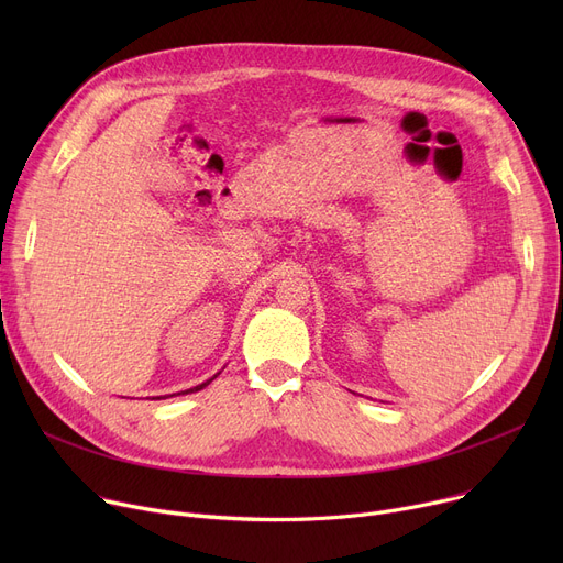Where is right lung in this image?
Masks as SVG:
<instances>
[{
  "mask_svg": "<svg viewBox=\"0 0 563 563\" xmlns=\"http://www.w3.org/2000/svg\"><path fill=\"white\" fill-rule=\"evenodd\" d=\"M212 380V378H210ZM210 380H205V383H200V386H196V388H189V390H185V393H177V395H189V393H198V390H202L205 386H210ZM173 397V395H170ZM153 399H159V397H153Z\"/></svg>",
  "mask_w": 563,
  "mask_h": 563,
  "instance_id": "obj_1",
  "label": "right lung"
}]
</instances>
